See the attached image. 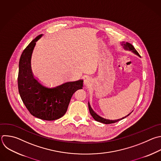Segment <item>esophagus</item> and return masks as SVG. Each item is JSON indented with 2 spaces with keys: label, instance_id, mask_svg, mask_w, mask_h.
<instances>
[{
  "label": "esophagus",
  "instance_id": "1",
  "mask_svg": "<svg viewBox=\"0 0 161 161\" xmlns=\"http://www.w3.org/2000/svg\"><path fill=\"white\" fill-rule=\"evenodd\" d=\"M90 80L89 79H88V78H86V80H85V81H84V83H85V84L86 85H88L89 84H90Z\"/></svg>",
  "mask_w": 161,
  "mask_h": 161
}]
</instances>
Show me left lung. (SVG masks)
Listing matches in <instances>:
<instances>
[{"instance_id":"left-lung-1","label":"left lung","mask_w":161,"mask_h":161,"mask_svg":"<svg viewBox=\"0 0 161 161\" xmlns=\"http://www.w3.org/2000/svg\"><path fill=\"white\" fill-rule=\"evenodd\" d=\"M124 45H125V49H126V50H131L133 52H134L135 53H136V55H138V56H139L140 57V54L138 53V52L136 51V50L134 48V47L131 44V43H128V42H126L125 44H124ZM88 108H89V111H90V114L92 115V116L93 117V118L95 119V120H96L97 121H98V122H100V123H104V124H112V123H116V122H118V121H120V120H121V119H124V118H125L126 117H127V116H128L131 113H130L129 114H128L126 116H125V117H123V118H121V119H115V120H111V119H105V118H102V116H99L98 114H97L92 109V108H91V106H90V103H88Z\"/></svg>"}]
</instances>
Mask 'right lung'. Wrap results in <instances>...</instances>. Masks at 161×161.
<instances>
[{
  "mask_svg": "<svg viewBox=\"0 0 161 161\" xmlns=\"http://www.w3.org/2000/svg\"><path fill=\"white\" fill-rule=\"evenodd\" d=\"M37 36L25 48L19 62L18 90L26 108L33 116L46 121L63 117L67 111L73 93L83 88V80L64 83L56 87L42 84L33 75L31 69V58Z\"/></svg>",
  "mask_w": 161,
  "mask_h": 161,
  "instance_id": "add662e5",
  "label": "right lung"
}]
</instances>
